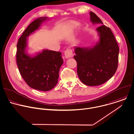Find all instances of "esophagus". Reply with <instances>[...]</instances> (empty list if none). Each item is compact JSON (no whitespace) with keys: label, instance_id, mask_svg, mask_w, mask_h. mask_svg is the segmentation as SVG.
Wrapping results in <instances>:
<instances>
[{"label":"esophagus","instance_id":"esophagus-1","mask_svg":"<svg viewBox=\"0 0 134 134\" xmlns=\"http://www.w3.org/2000/svg\"><path fill=\"white\" fill-rule=\"evenodd\" d=\"M64 55H65V58L66 59H69V58H72L73 56V54L71 49L68 48L64 52Z\"/></svg>","mask_w":134,"mask_h":134}]
</instances>
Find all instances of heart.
I'll use <instances>...</instances> for the list:
<instances>
[{
	"mask_svg": "<svg viewBox=\"0 0 134 134\" xmlns=\"http://www.w3.org/2000/svg\"><path fill=\"white\" fill-rule=\"evenodd\" d=\"M79 25V23L75 21H72L69 22L66 27V31L68 33L72 32L74 31Z\"/></svg>",
	"mask_w": 134,
	"mask_h": 134,
	"instance_id": "1",
	"label": "heart"
}]
</instances>
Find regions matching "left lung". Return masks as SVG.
I'll use <instances>...</instances> for the list:
<instances>
[{"mask_svg": "<svg viewBox=\"0 0 134 134\" xmlns=\"http://www.w3.org/2000/svg\"><path fill=\"white\" fill-rule=\"evenodd\" d=\"M93 25L101 24L96 30L99 37L91 47H75L74 59L77 62V73L81 81L88 86L101 85L115 73L118 62L119 49L109 28L103 25L100 19L90 12Z\"/></svg>", "mask_w": 134, "mask_h": 134, "instance_id": "1", "label": "left lung"}]
</instances>
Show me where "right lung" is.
Wrapping results in <instances>:
<instances>
[{
    "label": "right lung",
    "mask_w": 134,
    "mask_h": 134,
    "mask_svg": "<svg viewBox=\"0 0 134 134\" xmlns=\"http://www.w3.org/2000/svg\"><path fill=\"white\" fill-rule=\"evenodd\" d=\"M47 20L49 18L46 17L35 20L24 31L17 45V63L21 76L30 87L41 91H48L55 87L63 63L60 52L44 49L34 55L27 52L28 37Z\"/></svg>",
    "instance_id": "obj_1"
}]
</instances>
